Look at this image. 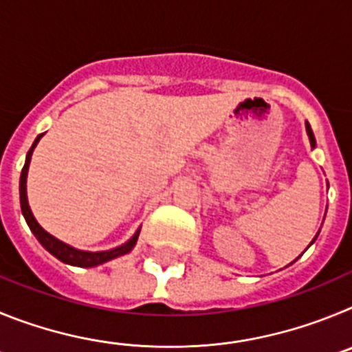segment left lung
Wrapping results in <instances>:
<instances>
[{"label":"left lung","instance_id":"left-lung-1","mask_svg":"<svg viewBox=\"0 0 352 352\" xmlns=\"http://www.w3.org/2000/svg\"><path fill=\"white\" fill-rule=\"evenodd\" d=\"M305 129H307V135H309L310 146H312V148H316V138H314V132H312V129H310L309 123H305ZM317 236H319V232H317V234H316V238H317ZM316 238L312 239V243H314V241H316ZM312 243H310V245H312ZM310 245H309V247H310ZM309 247H307V248H309ZM294 261H296V259H294ZM294 261H292V263H294Z\"/></svg>","mask_w":352,"mask_h":352}]
</instances>
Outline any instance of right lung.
Masks as SVG:
<instances>
[{
	"label": "right lung",
	"mask_w": 352,
	"mask_h": 352,
	"mask_svg": "<svg viewBox=\"0 0 352 352\" xmlns=\"http://www.w3.org/2000/svg\"><path fill=\"white\" fill-rule=\"evenodd\" d=\"M43 133H40L38 138L35 139L33 146L30 148L26 155V162H24L23 173H21V182H19V195H21V210H23V217L26 220V223L30 226L31 232L35 234V238L38 239L40 245H42L49 254L56 257V259H60L61 263L70 264V266H79V268H93V266H98V264H104L111 259H116L120 256H125L135 247L139 238V232H141V227H139L135 234L125 241L123 245L116 248H111V250H102V252H89V250H79V248L72 247V245L65 243L61 239L54 238L52 234H49L38 222H36L35 214L31 211L30 203H28V192H26V179H28V169H30V162H31V155L35 151L36 144L42 139Z\"/></svg>",
	"instance_id": "obj_1"
}]
</instances>
